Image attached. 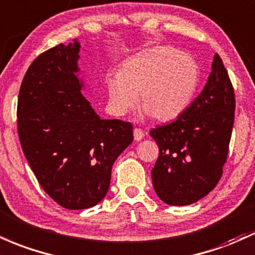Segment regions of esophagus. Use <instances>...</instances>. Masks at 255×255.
I'll return each mask as SVG.
<instances>
[{
  "label": "esophagus",
  "mask_w": 255,
  "mask_h": 255,
  "mask_svg": "<svg viewBox=\"0 0 255 255\" xmlns=\"http://www.w3.org/2000/svg\"><path fill=\"white\" fill-rule=\"evenodd\" d=\"M133 134H134V140L135 141H140L141 139L145 136V133L142 132L140 128H134Z\"/></svg>",
  "instance_id": "1"
}]
</instances>
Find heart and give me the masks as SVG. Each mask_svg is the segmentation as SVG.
<instances>
[{
	"label": "heart",
	"mask_w": 255,
	"mask_h": 255,
	"mask_svg": "<svg viewBox=\"0 0 255 255\" xmlns=\"http://www.w3.org/2000/svg\"><path fill=\"white\" fill-rule=\"evenodd\" d=\"M198 68L190 55L173 47L144 50L126 61L119 74L108 78L113 110L125 115L136 104L158 122L178 119L198 86Z\"/></svg>",
	"instance_id": "heart-1"
}]
</instances>
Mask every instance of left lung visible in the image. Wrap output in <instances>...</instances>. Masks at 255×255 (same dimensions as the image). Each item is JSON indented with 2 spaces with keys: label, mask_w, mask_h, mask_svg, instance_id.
Listing matches in <instances>:
<instances>
[{
  "label": "left lung",
  "mask_w": 255,
  "mask_h": 255,
  "mask_svg": "<svg viewBox=\"0 0 255 255\" xmlns=\"http://www.w3.org/2000/svg\"><path fill=\"white\" fill-rule=\"evenodd\" d=\"M234 119V88L215 54L200 96L175 121L150 130L159 147L152 185L164 203L191 205L214 189L228 157Z\"/></svg>",
  "instance_id": "left-lung-1"
}]
</instances>
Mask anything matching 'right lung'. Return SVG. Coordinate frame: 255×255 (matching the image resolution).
Here are the masks:
<instances>
[{"mask_svg":"<svg viewBox=\"0 0 255 255\" xmlns=\"http://www.w3.org/2000/svg\"><path fill=\"white\" fill-rule=\"evenodd\" d=\"M81 43H60L38 55L18 98V134L40 185L66 209L98 205L114 162L133 141L132 123L103 120L83 97Z\"/></svg>","mask_w":255,"mask_h":255,"instance_id":"1","label":"right lung"}]
</instances>
